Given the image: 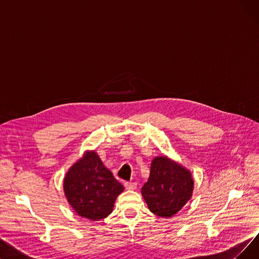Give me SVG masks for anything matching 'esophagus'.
<instances>
[{
	"label": "esophagus",
	"mask_w": 259,
	"mask_h": 259,
	"mask_svg": "<svg viewBox=\"0 0 259 259\" xmlns=\"http://www.w3.org/2000/svg\"><path fill=\"white\" fill-rule=\"evenodd\" d=\"M124 186H125V188L127 190H134L135 188H137V184H135V183H129V182H126L124 184Z\"/></svg>",
	"instance_id": "esophagus-1"
}]
</instances>
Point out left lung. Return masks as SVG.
<instances>
[{
    "label": "left lung",
    "mask_w": 259,
    "mask_h": 259,
    "mask_svg": "<svg viewBox=\"0 0 259 259\" xmlns=\"http://www.w3.org/2000/svg\"><path fill=\"white\" fill-rule=\"evenodd\" d=\"M193 190L191 171L169 156L160 155L151 161L150 176L142 188V195L153 214L169 219L191 199Z\"/></svg>",
    "instance_id": "obj_1"
}]
</instances>
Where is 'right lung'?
I'll return each instance as SVG.
<instances>
[{"instance_id": "add662e5", "label": "right lung", "mask_w": 259, "mask_h": 259, "mask_svg": "<svg viewBox=\"0 0 259 259\" xmlns=\"http://www.w3.org/2000/svg\"><path fill=\"white\" fill-rule=\"evenodd\" d=\"M63 189L75 213L93 222L111 214L117 196L124 191L94 150L85 151L67 171Z\"/></svg>"}]
</instances>
